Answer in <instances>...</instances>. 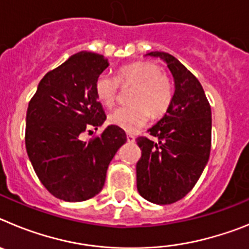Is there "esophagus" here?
<instances>
[{"label":"esophagus","instance_id":"esophagus-1","mask_svg":"<svg viewBox=\"0 0 249 249\" xmlns=\"http://www.w3.org/2000/svg\"><path fill=\"white\" fill-rule=\"evenodd\" d=\"M135 136H132V135H127V142L128 143H135Z\"/></svg>","mask_w":249,"mask_h":249}]
</instances>
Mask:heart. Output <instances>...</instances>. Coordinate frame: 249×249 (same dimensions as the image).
Here are the masks:
<instances>
[{
    "label": "heart",
    "instance_id": "b5f03b06",
    "mask_svg": "<svg viewBox=\"0 0 249 249\" xmlns=\"http://www.w3.org/2000/svg\"><path fill=\"white\" fill-rule=\"evenodd\" d=\"M133 86L128 96L129 106L114 109L109 123L133 133L144 127L149 117L162 116L168 109L173 96L171 80L156 63L148 61L129 63L117 71V80L101 73L94 81V94L106 107H112L118 98V89Z\"/></svg>",
    "mask_w": 249,
    "mask_h": 249
}]
</instances>
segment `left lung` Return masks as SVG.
<instances>
[{"label":"left lung","mask_w":249,"mask_h":249,"mask_svg":"<svg viewBox=\"0 0 249 249\" xmlns=\"http://www.w3.org/2000/svg\"><path fill=\"white\" fill-rule=\"evenodd\" d=\"M167 63L175 78V93L166 114L149 135L138 137L142 151L136 166L137 190L148 202L171 204L192 190L211 153L212 113L202 85L176 57L149 52Z\"/></svg>","instance_id":"8db88e82"}]
</instances>
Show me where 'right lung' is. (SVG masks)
Instances as JSON below:
<instances>
[{
    "instance_id": "1",
    "label": "right lung",
    "mask_w": 249,
    "mask_h": 249,
    "mask_svg": "<svg viewBox=\"0 0 249 249\" xmlns=\"http://www.w3.org/2000/svg\"><path fill=\"white\" fill-rule=\"evenodd\" d=\"M108 66L102 54L78 52L45 74L28 103V158L46 190L62 201L82 202L98 195L109 162L126 143L124 131L114 124L89 142L82 140L106 120L93 86Z\"/></svg>"
}]
</instances>
